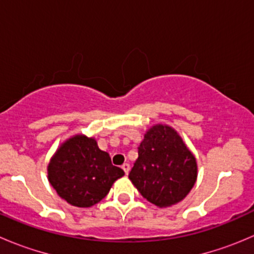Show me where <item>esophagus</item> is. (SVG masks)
I'll return each instance as SVG.
<instances>
[{
    "mask_svg": "<svg viewBox=\"0 0 254 254\" xmlns=\"http://www.w3.org/2000/svg\"><path fill=\"white\" fill-rule=\"evenodd\" d=\"M122 168H123V171L125 172V175H129V172H130V165H129V163H124V165L122 166Z\"/></svg>",
    "mask_w": 254,
    "mask_h": 254,
    "instance_id": "1",
    "label": "esophagus"
}]
</instances>
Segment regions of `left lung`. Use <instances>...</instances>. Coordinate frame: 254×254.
<instances>
[{"instance_id": "1", "label": "left lung", "mask_w": 254, "mask_h": 254, "mask_svg": "<svg viewBox=\"0 0 254 254\" xmlns=\"http://www.w3.org/2000/svg\"><path fill=\"white\" fill-rule=\"evenodd\" d=\"M130 181L150 203L171 206L187 196L196 181V161L170 127L156 125L137 147Z\"/></svg>"}]
</instances>
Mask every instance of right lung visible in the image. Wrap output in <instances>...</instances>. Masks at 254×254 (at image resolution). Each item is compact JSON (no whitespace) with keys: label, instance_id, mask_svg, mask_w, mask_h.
<instances>
[{"label":"right lung","instance_id":"add662e5","mask_svg":"<svg viewBox=\"0 0 254 254\" xmlns=\"http://www.w3.org/2000/svg\"><path fill=\"white\" fill-rule=\"evenodd\" d=\"M124 171L112 165L111 156L96 140L76 135L61 145L48 167L49 182L68 204L89 207L107 196Z\"/></svg>","mask_w":254,"mask_h":254}]
</instances>
